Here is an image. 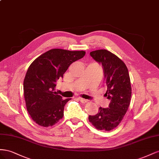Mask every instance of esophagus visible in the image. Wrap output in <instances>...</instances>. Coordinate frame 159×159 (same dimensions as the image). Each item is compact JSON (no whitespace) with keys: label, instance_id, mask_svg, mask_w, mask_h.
<instances>
[{"label":"esophagus","instance_id":"34e87169","mask_svg":"<svg viewBox=\"0 0 159 159\" xmlns=\"http://www.w3.org/2000/svg\"><path fill=\"white\" fill-rule=\"evenodd\" d=\"M78 98L79 101L82 102V103H84V104H85V103H87V102H88V101L87 100H86V99H84V98H80V97H79V98Z\"/></svg>","mask_w":159,"mask_h":159}]
</instances>
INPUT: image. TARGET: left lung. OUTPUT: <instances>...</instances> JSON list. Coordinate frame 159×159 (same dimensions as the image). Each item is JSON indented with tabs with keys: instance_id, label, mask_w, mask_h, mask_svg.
Listing matches in <instances>:
<instances>
[{
	"instance_id": "1",
	"label": "left lung",
	"mask_w": 159,
	"mask_h": 159,
	"mask_svg": "<svg viewBox=\"0 0 159 159\" xmlns=\"http://www.w3.org/2000/svg\"><path fill=\"white\" fill-rule=\"evenodd\" d=\"M90 54L102 66L107 86L105 95L111 102L109 107H100L97 114L90 115L89 120L97 129L110 131L119 125L130 105L132 90L129 70L123 61L107 50H97Z\"/></svg>"
}]
</instances>
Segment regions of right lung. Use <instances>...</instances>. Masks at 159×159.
I'll list each match as a JSON object with an SVG mask.
<instances>
[{
    "label": "right lung",
    "mask_w": 159,
    "mask_h": 159,
    "mask_svg": "<svg viewBox=\"0 0 159 159\" xmlns=\"http://www.w3.org/2000/svg\"><path fill=\"white\" fill-rule=\"evenodd\" d=\"M84 55L83 51L54 48L31 63L24 79V97L26 110L36 123L48 127L63 117L65 105L71 98L62 99L54 91L56 83L72 62Z\"/></svg>",
    "instance_id": "1"
}]
</instances>
